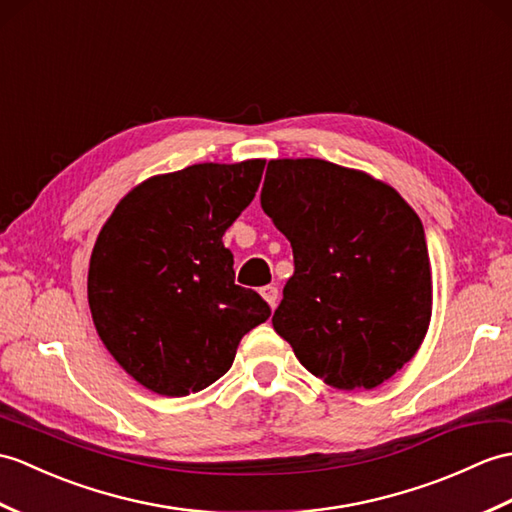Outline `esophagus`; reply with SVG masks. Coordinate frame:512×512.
I'll list each match as a JSON object with an SVG mask.
<instances>
[{"label": "esophagus", "instance_id": "esophagus-1", "mask_svg": "<svg viewBox=\"0 0 512 512\" xmlns=\"http://www.w3.org/2000/svg\"><path fill=\"white\" fill-rule=\"evenodd\" d=\"M259 292H261V296H264V301H266L270 307H275V305H277L279 290L275 288V285H266V288H261Z\"/></svg>", "mask_w": 512, "mask_h": 512}]
</instances>
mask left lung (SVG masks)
<instances>
[{"mask_svg": "<svg viewBox=\"0 0 512 512\" xmlns=\"http://www.w3.org/2000/svg\"><path fill=\"white\" fill-rule=\"evenodd\" d=\"M261 209L294 255L272 327L325 384H384L414 358L432 318L417 213L390 185L323 159L268 161Z\"/></svg>", "mask_w": 512, "mask_h": 512, "instance_id": "obj_1", "label": "left lung"}]
</instances>
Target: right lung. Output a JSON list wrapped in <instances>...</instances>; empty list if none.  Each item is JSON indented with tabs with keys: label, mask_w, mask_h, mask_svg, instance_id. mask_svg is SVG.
Here are the masks:
<instances>
[{
	"label": "right lung",
	"mask_w": 512,
	"mask_h": 512,
	"mask_svg": "<svg viewBox=\"0 0 512 512\" xmlns=\"http://www.w3.org/2000/svg\"><path fill=\"white\" fill-rule=\"evenodd\" d=\"M264 159L198 163L128 192L95 240L87 294L104 347L141 386L185 397L229 371L268 303L235 283L222 235L251 205Z\"/></svg>",
	"instance_id": "1"
}]
</instances>
